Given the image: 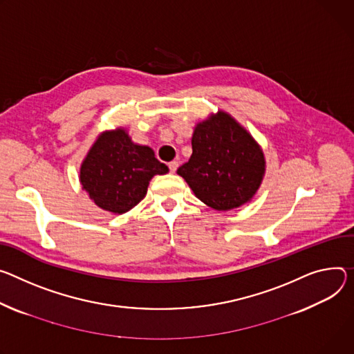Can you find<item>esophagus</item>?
<instances>
[{"mask_svg": "<svg viewBox=\"0 0 354 354\" xmlns=\"http://www.w3.org/2000/svg\"><path fill=\"white\" fill-rule=\"evenodd\" d=\"M169 171L174 174V172H176V169H178V167H179V164H178V160H172V162H169Z\"/></svg>", "mask_w": 354, "mask_h": 354, "instance_id": "obj_1", "label": "esophagus"}]
</instances>
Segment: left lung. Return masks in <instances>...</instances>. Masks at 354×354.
<instances>
[{
  "instance_id": "8db88e82",
  "label": "left lung",
  "mask_w": 354,
  "mask_h": 354,
  "mask_svg": "<svg viewBox=\"0 0 354 354\" xmlns=\"http://www.w3.org/2000/svg\"><path fill=\"white\" fill-rule=\"evenodd\" d=\"M176 172L205 205L232 210L257 194L266 158L244 127L230 114L217 111L195 127L192 155Z\"/></svg>"
}]
</instances>
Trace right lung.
Masks as SVG:
<instances>
[{
  "mask_svg": "<svg viewBox=\"0 0 354 354\" xmlns=\"http://www.w3.org/2000/svg\"><path fill=\"white\" fill-rule=\"evenodd\" d=\"M168 167L152 148L134 144L124 128L104 131L95 140L80 167V183L99 207L122 214L147 195L149 180L165 175Z\"/></svg>",
  "mask_w": 354,
  "mask_h": 354,
  "instance_id": "1",
  "label": "right lung"
}]
</instances>
